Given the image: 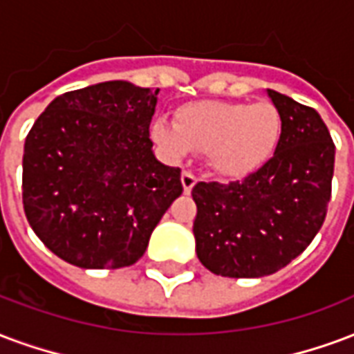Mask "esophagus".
Instances as JSON below:
<instances>
[{
  "mask_svg": "<svg viewBox=\"0 0 354 354\" xmlns=\"http://www.w3.org/2000/svg\"><path fill=\"white\" fill-rule=\"evenodd\" d=\"M195 184H197V176H195L193 172H189V170H184V172H182V185H184L185 193H191V189H193V185Z\"/></svg>",
  "mask_w": 354,
  "mask_h": 354,
  "instance_id": "esophagus-1",
  "label": "esophagus"
}]
</instances>
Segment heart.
I'll list each match as a JSON object with an SVG mask.
<instances>
[{
    "label": "heart",
    "mask_w": 354,
    "mask_h": 354,
    "mask_svg": "<svg viewBox=\"0 0 354 354\" xmlns=\"http://www.w3.org/2000/svg\"><path fill=\"white\" fill-rule=\"evenodd\" d=\"M281 114L270 101H193L176 111V124L157 120L151 138L170 156L206 153L225 178H243L270 161L281 140Z\"/></svg>",
    "instance_id": "b5f03b06"
}]
</instances>
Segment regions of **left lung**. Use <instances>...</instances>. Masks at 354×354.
<instances>
[{"label": "left lung", "mask_w": 354, "mask_h": 354, "mask_svg": "<svg viewBox=\"0 0 354 354\" xmlns=\"http://www.w3.org/2000/svg\"><path fill=\"white\" fill-rule=\"evenodd\" d=\"M283 129L274 157L240 182H198L193 234L198 261L223 277H263L297 259L323 227L334 156L315 109L268 90Z\"/></svg>", "instance_id": "obj_1"}]
</instances>
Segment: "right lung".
Listing matches in <instances>:
<instances>
[{"instance_id":"right-lung-1","label":"right lung","mask_w":354,"mask_h":354,"mask_svg":"<svg viewBox=\"0 0 354 354\" xmlns=\"http://www.w3.org/2000/svg\"><path fill=\"white\" fill-rule=\"evenodd\" d=\"M159 90L111 80L56 97L26 137L22 203L33 232L78 268H124L182 195L151 151Z\"/></svg>"}]
</instances>
